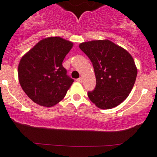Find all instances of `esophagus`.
<instances>
[{"label":"esophagus","instance_id":"1","mask_svg":"<svg viewBox=\"0 0 157 157\" xmlns=\"http://www.w3.org/2000/svg\"><path fill=\"white\" fill-rule=\"evenodd\" d=\"M77 81L79 82V83H82V82H83V78H82V77H80V78L77 79Z\"/></svg>","mask_w":157,"mask_h":157}]
</instances>
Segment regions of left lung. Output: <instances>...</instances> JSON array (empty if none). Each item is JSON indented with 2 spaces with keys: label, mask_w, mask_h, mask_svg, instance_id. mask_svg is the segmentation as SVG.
I'll list each match as a JSON object with an SVG mask.
<instances>
[{
  "label": "left lung",
  "mask_w": 157,
  "mask_h": 157,
  "mask_svg": "<svg viewBox=\"0 0 157 157\" xmlns=\"http://www.w3.org/2000/svg\"><path fill=\"white\" fill-rule=\"evenodd\" d=\"M79 47L91 60L96 78L89 98L104 110L118 106L128 96L136 80L138 70L131 54L109 40L83 42Z\"/></svg>",
  "instance_id": "left-lung-1"
}]
</instances>
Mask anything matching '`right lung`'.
Instances as JSON below:
<instances>
[{
  "mask_svg": "<svg viewBox=\"0 0 157 157\" xmlns=\"http://www.w3.org/2000/svg\"><path fill=\"white\" fill-rule=\"evenodd\" d=\"M73 43L59 37L40 40L21 59L19 81L23 91L40 106H54L65 98L74 80L67 75L62 62Z\"/></svg>",
  "mask_w": 157,
  "mask_h": 157,
  "instance_id": "add662e5",
  "label": "right lung"
}]
</instances>
